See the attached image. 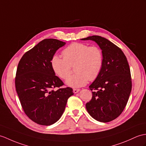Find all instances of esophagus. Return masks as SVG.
<instances>
[{"label": "esophagus", "mask_w": 146, "mask_h": 146, "mask_svg": "<svg viewBox=\"0 0 146 146\" xmlns=\"http://www.w3.org/2000/svg\"><path fill=\"white\" fill-rule=\"evenodd\" d=\"M80 91V89H73V92L74 93H78L79 91Z\"/></svg>", "instance_id": "1"}]
</instances>
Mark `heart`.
<instances>
[{"instance_id": "b5f03b06", "label": "heart", "mask_w": 146, "mask_h": 146, "mask_svg": "<svg viewBox=\"0 0 146 146\" xmlns=\"http://www.w3.org/2000/svg\"><path fill=\"white\" fill-rule=\"evenodd\" d=\"M63 58L56 55L51 59V66L58 76L66 79L70 72L71 66L74 63L76 74L66 80L67 85L78 88L86 84L99 76L103 65V52L100 47L74 42L63 50Z\"/></svg>"}]
</instances>
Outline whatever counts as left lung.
Listing matches in <instances>:
<instances>
[{"label":"left lung","mask_w":146,"mask_h":146,"mask_svg":"<svg viewBox=\"0 0 146 146\" xmlns=\"http://www.w3.org/2000/svg\"><path fill=\"white\" fill-rule=\"evenodd\" d=\"M81 40H93L102 50V70L89 86L93 96L86 108L94 119L108 123L119 116L127 104L132 89L129 66L123 51L104 37L93 35Z\"/></svg>","instance_id":"8db88e82"}]
</instances>
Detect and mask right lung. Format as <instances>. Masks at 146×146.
Returning <instances> with one entry per match:
<instances>
[{"label":"right lung","instance_id":"obj_1","mask_svg":"<svg viewBox=\"0 0 146 146\" xmlns=\"http://www.w3.org/2000/svg\"><path fill=\"white\" fill-rule=\"evenodd\" d=\"M65 42L44 39L23 55L18 64L15 88L22 107L36 124L50 126L62 116L67 100L74 94L70 87L61 88L63 81L55 75L51 59ZM54 87H59L56 91Z\"/></svg>","mask_w":146,"mask_h":146}]
</instances>
